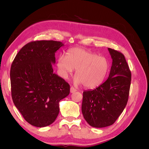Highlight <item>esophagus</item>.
Returning <instances> with one entry per match:
<instances>
[{"label":"esophagus","mask_w":149,"mask_h":149,"mask_svg":"<svg viewBox=\"0 0 149 149\" xmlns=\"http://www.w3.org/2000/svg\"><path fill=\"white\" fill-rule=\"evenodd\" d=\"M76 91H77V90H76L74 87H71L70 88V92L71 93H74V92H76Z\"/></svg>","instance_id":"esophagus-1"}]
</instances>
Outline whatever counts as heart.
<instances>
[{
    "mask_svg": "<svg viewBox=\"0 0 149 149\" xmlns=\"http://www.w3.org/2000/svg\"><path fill=\"white\" fill-rule=\"evenodd\" d=\"M57 66L61 76L65 79L76 70V82L81 83L84 88H94L104 80L109 63L104 56L81 48H73L67 52L66 56L58 58Z\"/></svg>",
    "mask_w": 149,
    "mask_h": 149,
    "instance_id": "b5f03b06",
    "label": "heart"
}]
</instances>
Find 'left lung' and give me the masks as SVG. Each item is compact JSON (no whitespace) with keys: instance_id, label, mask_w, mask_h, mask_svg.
<instances>
[{"instance_id":"obj_1","label":"left lung","mask_w":149,"mask_h":149,"mask_svg":"<svg viewBox=\"0 0 149 149\" xmlns=\"http://www.w3.org/2000/svg\"><path fill=\"white\" fill-rule=\"evenodd\" d=\"M112 63L108 79L96 89L83 92L81 111L94 127L113 124L123 112L129 99L131 72L124 55L108 48Z\"/></svg>"}]
</instances>
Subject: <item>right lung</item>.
I'll return each instance as SVG.
<instances>
[{"label": "right lung", "instance_id": "add662e5", "mask_svg": "<svg viewBox=\"0 0 149 149\" xmlns=\"http://www.w3.org/2000/svg\"><path fill=\"white\" fill-rule=\"evenodd\" d=\"M63 42L37 40L26 44L10 68L13 103L25 120L35 127L52 124L59 114V102L70 94L65 80L53 73L52 63Z\"/></svg>", "mask_w": 149, "mask_h": 149}]
</instances>
